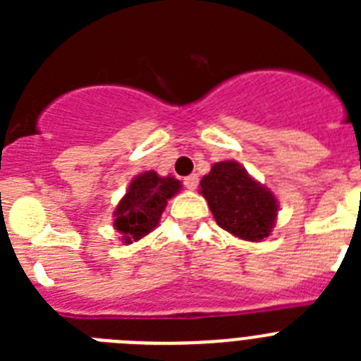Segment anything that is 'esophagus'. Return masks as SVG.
<instances>
[{"instance_id": "esophagus-1", "label": "esophagus", "mask_w": 361, "mask_h": 361, "mask_svg": "<svg viewBox=\"0 0 361 361\" xmlns=\"http://www.w3.org/2000/svg\"><path fill=\"white\" fill-rule=\"evenodd\" d=\"M184 186L188 188V190H195L197 186H199V177L197 175H190V177L184 178Z\"/></svg>"}]
</instances>
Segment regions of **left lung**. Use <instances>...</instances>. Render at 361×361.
<instances>
[{
    "instance_id": "left-lung-1",
    "label": "left lung",
    "mask_w": 361,
    "mask_h": 361,
    "mask_svg": "<svg viewBox=\"0 0 361 361\" xmlns=\"http://www.w3.org/2000/svg\"><path fill=\"white\" fill-rule=\"evenodd\" d=\"M216 224L242 240L260 242L275 226L276 197L235 161H222L200 180Z\"/></svg>"
}]
</instances>
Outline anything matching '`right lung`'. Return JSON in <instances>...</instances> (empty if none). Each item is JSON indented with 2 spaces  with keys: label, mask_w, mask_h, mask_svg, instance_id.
Returning <instances> with one entry per match:
<instances>
[{
  "label": "right lung",
  "mask_w": 361,
  "mask_h": 361,
  "mask_svg": "<svg viewBox=\"0 0 361 361\" xmlns=\"http://www.w3.org/2000/svg\"><path fill=\"white\" fill-rule=\"evenodd\" d=\"M180 188L183 184L171 175L159 177L155 171L137 175L114 213V228L123 235V240L132 244L155 229L168 199L178 193Z\"/></svg>",
  "instance_id": "1"
}]
</instances>
